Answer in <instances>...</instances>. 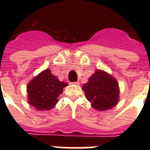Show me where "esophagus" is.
I'll use <instances>...</instances> for the list:
<instances>
[{"label":"esophagus","instance_id":"obj_1","mask_svg":"<svg viewBox=\"0 0 150 150\" xmlns=\"http://www.w3.org/2000/svg\"><path fill=\"white\" fill-rule=\"evenodd\" d=\"M72 85H76V86H79V82H74V83H71Z\"/></svg>","mask_w":150,"mask_h":150}]
</instances>
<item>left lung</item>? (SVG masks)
I'll return each instance as SVG.
<instances>
[{"mask_svg":"<svg viewBox=\"0 0 150 150\" xmlns=\"http://www.w3.org/2000/svg\"><path fill=\"white\" fill-rule=\"evenodd\" d=\"M82 88L86 99L96 110L112 109L120 100V86L117 80L102 70H97Z\"/></svg>","mask_w":150,"mask_h":150,"instance_id":"8db88e82","label":"left lung"}]
</instances>
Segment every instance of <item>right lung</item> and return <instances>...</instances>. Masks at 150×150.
<instances>
[{
    "label": "right lung",
    "instance_id": "1",
    "mask_svg": "<svg viewBox=\"0 0 150 150\" xmlns=\"http://www.w3.org/2000/svg\"><path fill=\"white\" fill-rule=\"evenodd\" d=\"M67 85L52 74L50 69H46L28 84V101L38 110H50L55 107L59 95Z\"/></svg>",
    "mask_w": 150,
    "mask_h": 150
}]
</instances>
